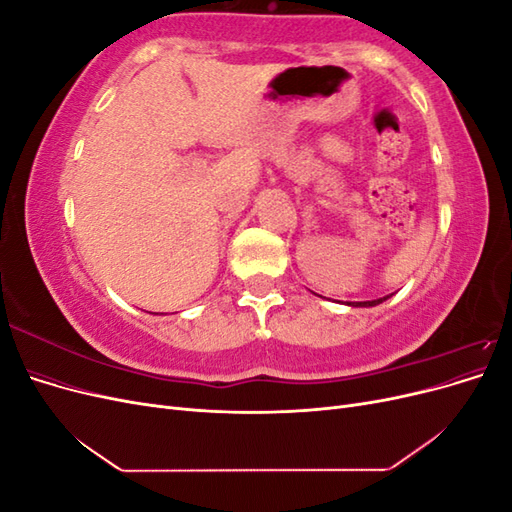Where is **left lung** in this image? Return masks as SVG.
<instances>
[{"instance_id": "1", "label": "left lung", "mask_w": 512, "mask_h": 512, "mask_svg": "<svg viewBox=\"0 0 512 512\" xmlns=\"http://www.w3.org/2000/svg\"><path fill=\"white\" fill-rule=\"evenodd\" d=\"M382 301H386V297H384V299H376V301H363V303H356V305H361V307H371V305H378V303H382Z\"/></svg>"}]
</instances>
